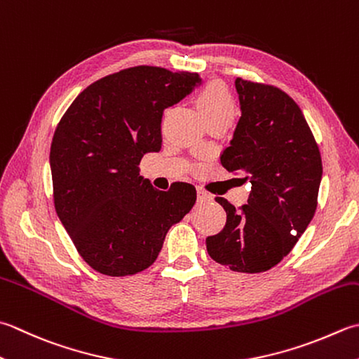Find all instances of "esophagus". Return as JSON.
<instances>
[{
    "mask_svg": "<svg viewBox=\"0 0 359 359\" xmlns=\"http://www.w3.org/2000/svg\"><path fill=\"white\" fill-rule=\"evenodd\" d=\"M198 201L199 202H210V201H213V196L210 194L208 191H205L203 188L198 187Z\"/></svg>",
    "mask_w": 359,
    "mask_h": 359,
    "instance_id": "obj_1",
    "label": "esophagus"
}]
</instances>
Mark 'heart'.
<instances>
[{
  "label": "heart",
  "mask_w": 359,
  "mask_h": 359,
  "mask_svg": "<svg viewBox=\"0 0 359 359\" xmlns=\"http://www.w3.org/2000/svg\"><path fill=\"white\" fill-rule=\"evenodd\" d=\"M198 107L205 123L233 121L236 104L229 88L221 82H212L198 96Z\"/></svg>",
  "instance_id": "1"
}]
</instances>
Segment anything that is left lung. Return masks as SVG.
I'll return each instance as SVG.
<instances>
[{"mask_svg": "<svg viewBox=\"0 0 359 359\" xmlns=\"http://www.w3.org/2000/svg\"><path fill=\"white\" fill-rule=\"evenodd\" d=\"M241 116L221 163L250 182L248 203L227 213L219 233L207 238L208 255L231 271L257 273L290 254L311 222L322 179V160L299 105L277 87L238 77Z\"/></svg>", "mask_w": 359, "mask_h": 359, "instance_id": "left-lung-1", "label": "left lung"}]
</instances>
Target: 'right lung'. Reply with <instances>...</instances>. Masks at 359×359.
<instances>
[{"label": "right lung", "mask_w": 359, "mask_h": 359, "mask_svg": "<svg viewBox=\"0 0 359 359\" xmlns=\"http://www.w3.org/2000/svg\"><path fill=\"white\" fill-rule=\"evenodd\" d=\"M202 83L198 73L133 67L88 86L54 132V205L77 252L95 271L132 276L156 262L165 236L196 202L177 182L160 191L140 161L161 149L163 110Z\"/></svg>", "instance_id": "obj_1"}]
</instances>
